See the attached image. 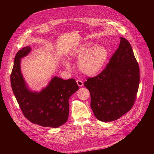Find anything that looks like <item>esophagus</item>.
I'll list each match as a JSON object with an SVG mask.
<instances>
[{
	"mask_svg": "<svg viewBox=\"0 0 154 154\" xmlns=\"http://www.w3.org/2000/svg\"><path fill=\"white\" fill-rule=\"evenodd\" d=\"M77 83L78 85V86L80 87H82L83 86V82L81 80H77Z\"/></svg>",
	"mask_w": 154,
	"mask_h": 154,
	"instance_id": "obj_1",
	"label": "esophagus"
}]
</instances>
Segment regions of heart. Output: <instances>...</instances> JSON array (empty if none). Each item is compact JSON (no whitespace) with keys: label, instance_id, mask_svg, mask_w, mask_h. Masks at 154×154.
<instances>
[{"label":"heart","instance_id":"b5f03b06","mask_svg":"<svg viewBox=\"0 0 154 154\" xmlns=\"http://www.w3.org/2000/svg\"><path fill=\"white\" fill-rule=\"evenodd\" d=\"M72 58H77V66L81 73L87 76H95L102 72L106 63L108 52L102 45H94L91 42L83 43L71 52ZM65 67L71 71V63L66 60Z\"/></svg>","mask_w":154,"mask_h":154}]
</instances>
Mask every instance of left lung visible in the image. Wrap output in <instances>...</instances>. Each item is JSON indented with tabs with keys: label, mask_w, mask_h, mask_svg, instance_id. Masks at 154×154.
<instances>
[{
	"label": "left lung",
	"mask_w": 154,
	"mask_h": 154,
	"mask_svg": "<svg viewBox=\"0 0 154 154\" xmlns=\"http://www.w3.org/2000/svg\"><path fill=\"white\" fill-rule=\"evenodd\" d=\"M140 83L139 66L129 42L121 37L118 49L105 69L84 83L91 107L102 122L118 119L134 105Z\"/></svg>",
	"instance_id": "1"
}]
</instances>
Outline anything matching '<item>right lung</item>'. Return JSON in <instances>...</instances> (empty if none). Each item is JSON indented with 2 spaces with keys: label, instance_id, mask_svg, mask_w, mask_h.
Listing matches in <instances>:
<instances>
[{
  "label": "right lung",
  "instance_id": "obj_1",
  "mask_svg": "<svg viewBox=\"0 0 154 154\" xmlns=\"http://www.w3.org/2000/svg\"><path fill=\"white\" fill-rule=\"evenodd\" d=\"M31 50L30 46L24 47L15 56L10 77L13 93L29 121L42 127L57 128L68 121L69 99L79 90V86L73 79L64 80L54 76L41 91L30 89L22 74L20 63Z\"/></svg>",
  "mask_w": 154,
  "mask_h": 154
}]
</instances>
